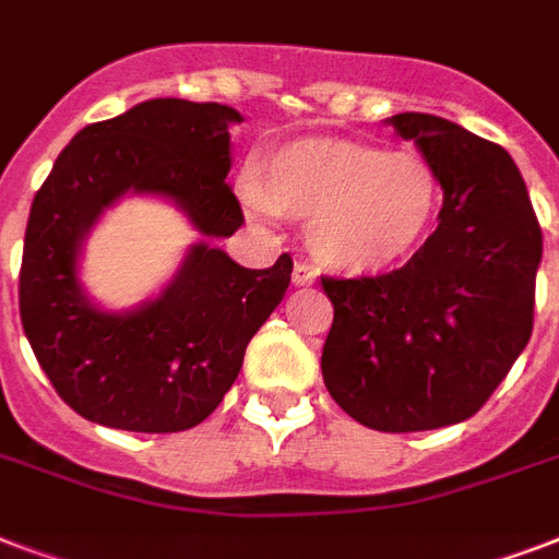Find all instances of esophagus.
I'll list each match as a JSON object with an SVG mask.
<instances>
[{"mask_svg": "<svg viewBox=\"0 0 559 559\" xmlns=\"http://www.w3.org/2000/svg\"><path fill=\"white\" fill-rule=\"evenodd\" d=\"M313 281H316V270L310 266V263L298 261L296 266H293V284H296V287H310Z\"/></svg>", "mask_w": 559, "mask_h": 559, "instance_id": "1", "label": "esophagus"}]
</instances>
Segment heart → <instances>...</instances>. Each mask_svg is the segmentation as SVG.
<instances>
[{"mask_svg": "<svg viewBox=\"0 0 559 559\" xmlns=\"http://www.w3.org/2000/svg\"><path fill=\"white\" fill-rule=\"evenodd\" d=\"M441 177L417 153L348 139H305L243 179L258 219L307 217V243L348 275L394 270L426 243L441 211Z\"/></svg>", "mask_w": 559, "mask_h": 559, "instance_id": "heart-1", "label": "heart"}]
</instances>
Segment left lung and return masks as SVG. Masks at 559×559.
Segmentation results:
<instances>
[{
  "mask_svg": "<svg viewBox=\"0 0 559 559\" xmlns=\"http://www.w3.org/2000/svg\"><path fill=\"white\" fill-rule=\"evenodd\" d=\"M385 121L438 170L443 209L400 270L322 278L333 301L322 373L368 429L424 432L476 415L528 345L543 231L499 144L426 112Z\"/></svg>",
  "mask_w": 559,
  "mask_h": 559,
  "instance_id": "left-lung-1",
  "label": "left lung"
}]
</instances>
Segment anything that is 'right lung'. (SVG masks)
I'll use <instances>...</instances> for the list:
<instances>
[{"label": "right lung", "instance_id": "obj_1", "mask_svg": "<svg viewBox=\"0 0 559 559\" xmlns=\"http://www.w3.org/2000/svg\"><path fill=\"white\" fill-rule=\"evenodd\" d=\"M226 104L153 98L83 127L31 202L20 316L55 391L92 424L182 432L202 424L237 380L246 345L289 287L293 261L246 270L214 240L243 226L226 182ZM127 192L174 201L203 235L178 275L139 308L104 311L80 284L82 243Z\"/></svg>", "mask_w": 559, "mask_h": 559}]
</instances>
